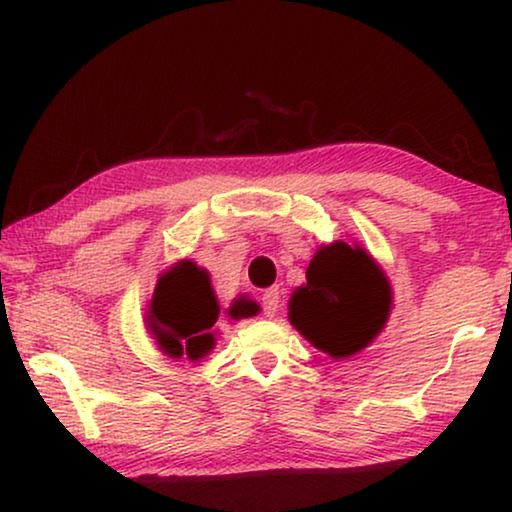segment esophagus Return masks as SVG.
<instances>
[{"mask_svg":"<svg viewBox=\"0 0 512 512\" xmlns=\"http://www.w3.org/2000/svg\"><path fill=\"white\" fill-rule=\"evenodd\" d=\"M279 298H282V293H279L277 286H270V289L263 293L261 305H263L265 317H275L277 310H279Z\"/></svg>","mask_w":512,"mask_h":512,"instance_id":"esophagus-1","label":"esophagus"}]
</instances>
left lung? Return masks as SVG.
Instances as JSON below:
<instances>
[{
	"label": "left lung",
	"instance_id": "obj_1",
	"mask_svg": "<svg viewBox=\"0 0 512 512\" xmlns=\"http://www.w3.org/2000/svg\"><path fill=\"white\" fill-rule=\"evenodd\" d=\"M305 277L307 284L291 293L289 321L333 359L361 352L387 324L389 279L359 244L321 247Z\"/></svg>",
	"mask_w": 512,
	"mask_h": 512
}]
</instances>
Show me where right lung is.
<instances>
[{"label":"right lung","instance_id":"right-lung-1","mask_svg":"<svg viewBox=\"0 0 512 512\" xmlns=\"http://www.w3.org/2000/svg\"><path fill=\"white\" fill-rule=\"evenodd\" d=\"M221 307L216 303L207 270L193 261H179L158 279L149 305V331L160 349L172 359L198 361L214 349V324ZM258 314L254 300L237 298L228 317L242 319Z\"/></svg>","mask_w":512,"mask_h":512}]
</instances>
